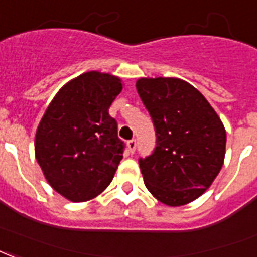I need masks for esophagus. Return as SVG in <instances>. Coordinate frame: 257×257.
Listing matches in <instances>:
<instances>
[{
    "label": "esophagus",
    "mask_w": 257,
    "mask_h": 257,
    "mask_svg": "<svg viewBox=\"0 0 257 257\" xmlns=\"http://www.w3.org/2000/svg\"><path fill=\"white\" fill-rule=\"evenodd\" d=\"M126 146H128L129 153L134 154L135 150H136V139H131V140H128V143H126Z\"/></svg>",
    "instance_id": "34e87169"
}]
</instances>
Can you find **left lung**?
<instances>
[{
    "label": "left lung",
    "instance_id": "obj_1",
    "mask_svg": "<svg viewBox=\"0 0 257 257\" xmlns=\"http://www.w3.org/2000/svg\"><path fill=\"white\" fill-rule=\"evenodd\" d=\"M136 90L157 135L153 154L139 159L144 184L166 206L188 204L223 166L225 126L206 98L181 79L142 77Z\"/></svg>",
    "mask_w": 257,
    "mask_h": 257
}]
</instances>
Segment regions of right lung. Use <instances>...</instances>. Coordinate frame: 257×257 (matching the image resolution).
<instances>
[{
    "instance_id": "right-lung-1",
    "label": "right lung",
    "mask_w": 257,
    "mask_h": 257,
    "mask_svg": "<svg viewBox=\"0 0 257 257\" xmlns=\"http://www.w3.org/2000/svg\"><path fill=\"white\" fill-rule=\"evenodd\" d=\"M121 90L117 76L85 72L57 92L38 125V163L68 200H91L113 180L125 146L109 107Z\"/></svg>"
}]
</instances>
